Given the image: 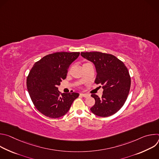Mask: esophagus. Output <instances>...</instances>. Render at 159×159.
I'll return each instance as SVG.
<instances>
[{
	"label": "esophagus",
	"instance_id": "1",
	"mask_svg": "<svg viewBox=\"0 0 159 159\" xmlns=\"http://www.w3.org/2000/svg\"><path fill=\"white\" fill-rule=\"evenodd\" d=\"M80 95H81L82 96H83L84 98H87V97L89 96V95L87 94H83V93H81Z\"/></svg>",
	"mask_w": 159,
	"mask_h": 159
}]
</instances>
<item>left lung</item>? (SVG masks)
<instances>
[{
  "instance_id": "1",
  "label": "left lung",
  "mask_w": 159,
  "mask_h": 159,
  "mask_svg": "<svg viewBox=\"0 0 159 159\" xmlns=\"http://www.w3.org/2000/svg\"><path fill=\"white\" fill-rule=\"evenodd\" d=\"M81 56L93 62L97 72L95 83L102 85L101 98L91 96L95 104L90 108L94 115L107 117L117 112L124 105L130 89L131 78L126 66L115 56L98 52H82Z\"/></svg>"
}]
</instances>
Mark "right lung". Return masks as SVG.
<instances>
[{
    "mask_svg": "<svg viewBox=\"0 0 159 159\" xmlns=\"http://www.w3.org/2000/svg\"><path fill=\"white\" fill-rule=\"evenodd\" d=\"M79 52H57L36 61L27 77V89L36 108L44 116L58 118L69 111L79 93L60 94L58 85L65 79L70 65Z\"/></svg>",
    "mask_w": 159,
    "mask_h": 159,
    "instance_id": "right-lung-1",
    "label": "right lung"
}]
</instances>
